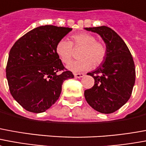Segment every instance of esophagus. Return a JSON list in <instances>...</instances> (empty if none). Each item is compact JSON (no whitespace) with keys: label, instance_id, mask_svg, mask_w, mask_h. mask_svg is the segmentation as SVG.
Segmentation results:
<instances>
[{"label":"esophagus","instance_id":"obj_1","mask_svg":"<svg viewBox=\"0 0 146 146\" xmlns=\"http://www.w3.org/2000/svg\"><path fill=\"white\" fill-rule=\"evenodd\" d=\"M85 76L84 73H74V76L76 78H81V77H84Z\"/></svg>","mask_w":146,"mask_h":146}]
</instances>
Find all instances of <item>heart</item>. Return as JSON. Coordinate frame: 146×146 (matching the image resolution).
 Wrapping results in <instances>:
<instances>
[{
  "mask_svg": "<svg viewBox=\"0 0 146 146\" xmlns=\"http://www.w3.org/2000/svg\"><path fill=\"white\" fill-rule=\"evenodd\" d=\"M72 41L66 38L59 40L56 46V52L64 63H68L73 57V46L75 48L82 47L79 53L80 59L70 62L67 69L74 73H79L100 66L106 56V47L98 42L96 38L89 33H79L72 35Z\"/></svg>",
  "mask_w": 146,
  "mask_h": 146,
  "instance_id": "obj_1",
  "label": "heart"
}]
</instances>
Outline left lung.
I'll use <instances>...</instances> for the list:
<instances>
[{"label":"left lung","mask_w":146,"mask_h":146,"mask_svg":"<svg viewBox=\"0 0 146 146\" xmlns=\"http://www.w3.org/2000/svg\"><path fill=\"white\" fill-rule=\"evenodd\" d=\"M98 33L106 45V56L97 69L87 75L94 79L92 88L84 91L89 105L97 111L111 114L130 98L135 81V67L128 46L121 38L107 26L85 28Z\"/></svg>","instance_id":"8db88e82"}]
</instances>
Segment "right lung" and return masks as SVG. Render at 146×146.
Wrapping results in <instances>:
<instances>
[{"instance_id":"right-lung-1","label":"right lung","mask_w":146,"mask_h":146,"mask_svg":"<svg viewBox=\"0 0 146 146\" xmlns=\"http://www.w3.org/2000/svg\"><path fill=\"white\" fill-rule=\"evenodd\" d=\"M70 28L44 25L27 32L11 48L6 67L10 92L23 108L42 113L56 102L62 83L73 78L56 52ZM61 71L62 73L58 74Z\"/></svg>"}]
</instances>
